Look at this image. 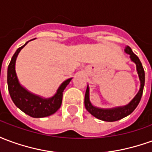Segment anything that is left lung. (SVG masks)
<instances>
[{"mask_svg": "<svg viewBox=\"0 0 152 152\" xmlns=\"http://www.w3.org/2000/svg\"><path fill=\"white\" fill-rule=\"evenodd\" d=\"M124 51H125V53H129L130 55L131 60L136 63L137 74H138L141 82L140 90L137 94V95L134 97V99L128 105L113 109H101L94 107L91 104V102H89V86H87L86 96H85V106H86V110L92 115H94V117L98 118L101 121L113 122V121H119L122 118L129 115L134 112L135 108L137 107L138 103L140 102L142 95L144 84H145V72H144V69L142 67V63L138 58V57L132 51L130 47L126 45L125 49H124Z\"/></svg>", "mask_w": 152, "mask_h": 152, "instance_id": "8db88e82", "label": "left lung"}]
</instances>
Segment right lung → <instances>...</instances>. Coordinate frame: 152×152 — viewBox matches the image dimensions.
I'll return each mask as SVG.
<instances>
[{"label": "right lung", "instance_id": "right-lung-1", "mask_svg": "<svg viewBox=\"0 0 152 152\" xmlns=\"http://www.w3.org/2000/svg\"><path fill=\"white\" fill-rule=\"evenodd\" d=\"M28 44L19 47L13 55L7 71V84L10 95L15 106L31 117L49 116L60 108L63 100V93L72 79H67L60 86L56 94L49 99H41L23 89L18 83L15 72V61L20 50Z\"/></svg>", "mask_w": 152, "mask_h": 152}]
</instances>
